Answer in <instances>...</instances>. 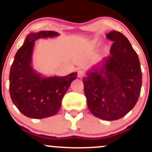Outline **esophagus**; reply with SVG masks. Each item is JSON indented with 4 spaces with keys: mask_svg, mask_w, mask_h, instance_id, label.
Listing matches in <instances>:
<instances>
[{
    "mask_svg": "<svg viewBox=\"0 0 152 152\" xmlns=\"http://www.w3.org/2000/svg\"><path fill=\"white\" fill-rule=\"evenodd\" d=\"M84 76V72L82 70H79L78 71V78H83Z\"/></svg>",
    "mask_w": 152,
    "mask_h": 152,
    "instance_id": "obj_1",
    "label": "esophagus"
}]
</instances>
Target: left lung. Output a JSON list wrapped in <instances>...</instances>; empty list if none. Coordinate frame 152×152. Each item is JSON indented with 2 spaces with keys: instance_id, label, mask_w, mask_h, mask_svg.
<instances>
[{
  "instance_id": "obj_1",
  "label": "left lung",
  "mask_w": 152,
  "mask_h": 152,
  "mask_svg": "<svg viewBox=\"0 0 152 152\" xmlns=\"http://www.w3.org/2000/svg\"><path fill=\"white\" fill-rule=\"evenodd\" d=\"M106 38L114 41L110 54L101 65L83 77L84 94L94 116L106 121L119 119L137 104L142 84L137 53L127 38L113 31Z\"/></svg>"
}]
</instances>
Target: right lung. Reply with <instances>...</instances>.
Returning a JSON list of instances; mask_svg holds the SVG:
<instances>
[{
  "label": "right lung",
  "instance_id": "obj_1",
  "mask_svg": "<svg viewBox=\"0 0 152 152\" xmlns=\"http://www.w3.org/2000/svg\"><path fill=\"white\" fill-rule=\"evenodd\" d=\"M59 34L52 31L31 33L26 36L11 65L9 76L10 98L26 116L43 118L58 112L61 101L77 73L66 76L46 77L32 66L35 42L40 38H53Z\"/></svg>",
  "mask_w": 152,
  "mask_h": 152
}]
</instances>
